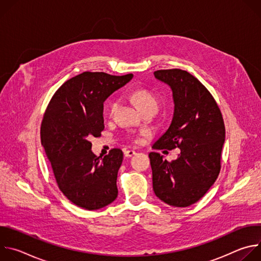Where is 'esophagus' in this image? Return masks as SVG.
<instances>
[{
	"instance_id": "34e87169",
	"label": "esophagus",
	"mask_w": 261,
	"mask_h": 261,
	"mask_svg": "<svg viewBox=\"0 0 261 261\" xmlns=\"http://www.w3.org/2000/svg\"><path fill=\"white\" fill-rule=\"evenodd\" d=\"M135 154H136V153H135V151H133V150H127V151H125V152H124L125 157H128V158H130V157L134 156Z\"/></svg>"
}]
</instances>
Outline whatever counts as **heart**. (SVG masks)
<instances>
[{
  "label": "heart",
  "instance_id": "heart-1",
  "mask_svg": "<svg viewBox=\"0 0 261 261\" xmlns=\"http://www.w3.org/2000/svg\"><path fill=\"white\" fill-rule=\"evenodd\" d=\"M130 99L135 103V105L138 107L139 110H142L146 107L155 106L158 107V100L155 98V96L146 90L143 89H136L131 90L129 92ZM118 102L117 101H111L109 104V113H114V110L117 107Z\"/></svg>",
  "mask_w": 261,
  "mask_h": 261
}]
</instances>
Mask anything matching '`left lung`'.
I'll return each instance as SVG.
<instances>
[{"instance_id":"8db88e82","label":"left lung","mask_w":261,"mask_h":261,"mask_svg":"<svg viewBox=\"0 0 261 261\" xmlns=\"http://www.w3.org/2000/svg\"><path fill=\"white\" fill-rule=\"evenodd\" d=\"M154 75L170 87L174 109L169 128L153 148L170 151L178 147L180 153L171 162L159 153L148 154L153 189L165 203L186 207L197 202L219 175L224 121L212 94L189 72L158 70Z\"/></svg>"}]
</instances>
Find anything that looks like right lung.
I'll list each match as a JSON object with an SVG mask.
<instances>
[{"label":"right lung","mask_w":261,"mask_h":261,"mask_svg":"<svg viewBox=\"0 0 261 261\" xmlns=\"http://www.w3.org/2000/svg\"><path fill=\"white\" fill-rule=\"evenodd\" d=\"M132 77L84 72L64 83L45 110L41 143L60 190L80 207L99 210L118 197L123 152L113 148L103 158L97 157L90 139L104 129V101Z\"/></svg>","instance_id":"add662e5"}]
</instances>
